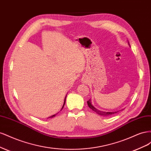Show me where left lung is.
<instances>
[{
	"mask_svg": "<svg viewBox=\"0 0 151 151\" xmlns=\"http://www.w3.org/2000/svg\"><path fill=\"white\" fill-rule=\"evenodd\" d=\"M87 103H88V106L92 109L93 111H95L96 113L97 114H98V115H101V116H110L111 115H113V114H115L116 113H118V111H120L121 110H122V109H121V110H119V111H115V112H107V111H100L99 110V109L96 108L94 106H93V104H91V99H89L88 101H87Z\"/></svg>",
	"mask_w": 151,
	"mask_h": 151,
	"instance_id": "left-lung-1",
	"label": "left lung"
}]
</instances>
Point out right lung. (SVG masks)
<instances>
[{"label":"right lung","instance_id":"obj_1","mask_svg":"<svg viewBox=\"0 0 151 151\" xmlns=\"http://www.w3.org/2000/svg\"><path fill=\"white\" fill-rule=\"evenodd\" d=\"M66 96H65V99H64V103H63V106H62V109H63V106H64V105H65V99H66ZM56 115H57V114H55V115H52V116H50L48 118H53V117H54Z\"/></svg>","mask_w":151,"mask_h":151}]
</instances>
